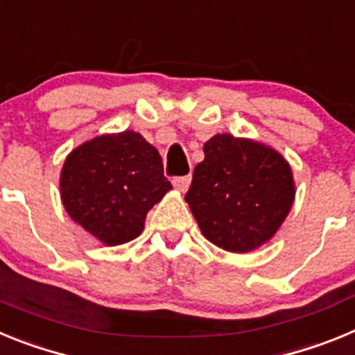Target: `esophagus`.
Returning a JSON list of instances; mask_svg holds the SVG:
<instances>
[{"label":"esophagus","instance_id":"1","mask_svg":"<svg viewBox=\"0 0 355 355\" xmlns=\"http://www.w3.org/2000/svg\"><path fill=\"white\" fill-rule=\"evenodd\" d=\"M190 181H192L190 175H183V178H174V180H172V184H174V188L178 192L184 193L188 190V187H190Z\"/></svg>","mask_w":355,"mask_h":355}]
</instances>
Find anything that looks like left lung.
Returning <instances> with one entry per match:
<instances>
[{
    "instance_id": "obj_1",
    "label": "left lung",
    "mask_w": 355,
    "mask_h": 355,
    "mask_svg": "<svg viewBox=\"0 0 355 355\" xmlns=\"http://www.w3.org/2000/svg\"><path fill=\"white\" fill-rule=\"evenodd\" d=\"M184 196L200 233L229 252L270 241L295 200L290 163L272 146L229 133L213 135Z\"/></svg>"
}]
</instances>
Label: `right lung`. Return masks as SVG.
<instances>
[{
    "instance_id": "add662e5",
    "label": "right lung",
    "mask_w": 355,
    "mask_h": 355,
    "mask_svg": "<svg viewBox=\"0 0 355 355\" xmlns=\"http://www.w3.org/2000/svg\"><path fill=\"white\" fill-rule=\"evenodd\" d=\"M168 190L158 149L131 130L87 140L69 153L60 172L65 211L108 247L140 236L149 209Z\"/></svg>"
}]
</instances>
